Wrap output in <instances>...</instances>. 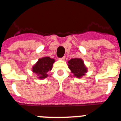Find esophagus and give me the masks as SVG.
Returning <instances> with one entry per match:
<instances>
[{
	"label": "esophagus",
	"mask_w": 121,
	"mask_h": 121,
	"mask_svg": "<svg viewBox=\"0 0 121 121\" xmlns=\"http://www.w3.org/2000/svg\"><path fill=\"white\" fill-rule=\"evenodd\" d=\"M60 60H64L65 59V57H62L61 58H59Z\"/></svg>",
	"instance_id": "obj_1"
}]
</instances>
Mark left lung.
<instances>
[{"label": "left lung", "instance_id": "8db88e82", "mask_svg": "<svg viewBox=\"0 0 121 121\" xmlns=\"http://www.w3.org/2000/svg\"><path fill=\"white\" fill-rule=\"evenodd\" d=\"M68 67L74 76L77 78H81L87 72V68L81 59H71L68 61Z\"/></svg>", "mask_w": 121, "mask_h": 121}]
</instances>
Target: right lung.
I'll use <instances>...</instances> for the list:
<instances>
[{
    "mask_svg": "<svg viewBox=\"0 0 121 121\" xmlns=\"http://www.w3.org/2000/svg\"><path fill=\"white\" fill-rule=\"evenodd\" d=\"M55 60L49 57H44L40 58L37 63L32 67V72L37 75V78L40 79L47 77V72L51 71L52 69V65Z\"/></svg>",
    "mask_w": 121,
    "mask_h": 121,
    "instance_id": "obj_1",
    "label": "right lung"
}]
</instances>
